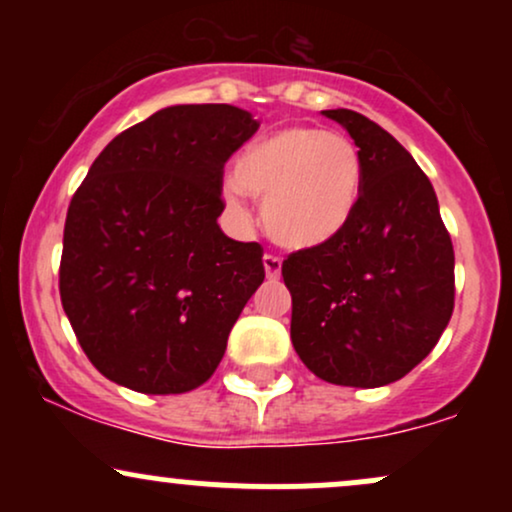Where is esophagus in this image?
Instances as JSON below:
<instances>
[{"label": "esophagus", "mask_w": 512, "mask_h": 512, "mask_svg": "<svg viewBox=\"0 0 512 512\" xmlns=\"http://www.w3.org/2000/svg\"><path fill=\"white\" fill-rule=\"evenodd\" d=\"M264 262V272H267L269 279H279L281 276V260L276 255H272V252H267V255L262 257Z\"/></svg>", "instance_id": "obj_1"}]
</instances>
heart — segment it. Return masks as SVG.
Instances as JSON below:
<instances>
[{"instance_id":"b5f03b06","label":"heart","mask_w":512,"mask_h":512,"mask_svg":"<svg viewBox=\"0 0 512 512\" xmlns=\"http://www.w3.org/2000/svg\"><path fill=\"white\" fill-rule=\"evenodd\" d=\"M361 178L356 144L315 127H286L257 139L233 170L240 192L264 197V231L286 248H315L337 236L354 214Z\"/></svg>"}]
</instances>
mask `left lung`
I'll use <instances>...</instances> for the list:
<instances>
[{
  "label": "left lung",
  "mask_w": 512,
  "mask_h": 512,
  "mask_svg": "<svg viewBox=\"0 0 512 512\" xmlns=\"http://www.w3.org/2000/svg\"><path fill=\"white\" fill-rule=\"evenodd\" d=\"M346 127L363 163L342 231L281 264L291 342L317 378L380 387L438 344L455 308V250L431 180L402 144L354 110H322Z\"/></svg>",
  "instance_id": "1"
}]
</instances>
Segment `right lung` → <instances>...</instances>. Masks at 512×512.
<instances>
[{"mask_svg":"<svg viewBox=\"0 0 512 512\" xmlns=\"http://www.w3.org/2000/svg\"><path fill=\"white\" fill-rule=\"evenodd\" d=\"M260 122L223 103L173 105L98 154L69 202L60 298L108 380L182 395L214 375L264 281L262 245L223 236V166Z\"/></svg>","mask_w":512,"mask_h":512,"instance_id":"1","label":"right lung"}]
</instances>
